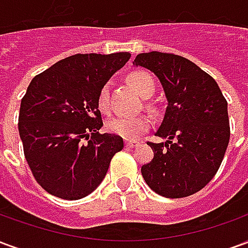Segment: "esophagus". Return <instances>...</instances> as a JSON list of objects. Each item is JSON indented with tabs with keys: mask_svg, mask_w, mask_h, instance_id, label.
<instances>
[{
	"mask_svg": "<svg viewBox=\"0 0 248 248\" xmlns=\"http://www.w3.org/2000/svg\"><path fill=\"white\" fill-rule=\"evenodd\" d=\"M124 145H126L127 149H133V147L140 146V142H137V140H126V142H124Z\"/></svg>",
	"mask_w": 248,
	"mask_h": 248,
	"instance_id": "esophagus-1",
	"label": "esophagus"
}]
</instances>
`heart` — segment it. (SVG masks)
Returning a JSON list of instances; mask_svg holds the SVG:
<instances>
[{
	"label": "heart",
	"instance_id": "heart-1",
	"mask_svg": "<svg viewBox=\"0 0 248 248\" xmlns=\"http://www.w3.org/2000/svg\"><path fill=\"white\" fill-rule=\"evenodd\" d=\"M129 83L133 86L135 92L143 98L150 97L155 90V83L153 77L146 71L137 70L133 71L129 76ZM98 108L102 111H108L110 108V93L108 85L101 89L98 94ZM108 130L110 133L119 135L126 140H137L140 135L145 133L150 127V119L145 115L130 117V115H117L108 121Z\"/></svg>",
	"mask_w": 248,
	"mask_h": 248
}]
</instances>
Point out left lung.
Here are the masks:
<instances>
[{
	"mask_svg": "<svg viewBox=\"0 0 248 248\" xmlns=\"http://www.w3.org/2000/svg\"><path fill=\"white\" fill-rule=\"evenodd\" d=\"M133 63L159 78L169 102L155 133L167 140L147 142L154 158L142 166V177L162 197L192 195L223 161L230 140L227 101L213 77L185 57L150 51L138 54Z\"/></svg>",
	"mask_w": 248,
	"mask_h": 248,
	"instance_id": "1",
	"label": "left lung"
}]
</instances>
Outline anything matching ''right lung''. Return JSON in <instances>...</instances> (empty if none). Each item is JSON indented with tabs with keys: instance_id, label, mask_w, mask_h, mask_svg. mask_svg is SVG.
Returning <instances> with one entry per match:
<instances>
[{
	"instance_id": "obj_1",
	"label": "right lung",
	"mask_w": 248,
	"mask_h": 248,
	"mask_svg": "<svg viewBox=\"0 0 248 248\" xmlns=\"http://www.w3.org/2000/svg\"><path fill=\"white\" fill-rule=\"evenodd\" d=\"M131 54H76L35 76L21 101L18 131L33 177L54 197L77 201L102 182L124 149L115 134H101L98 94Z\"/></svg>"
}]
</instances>
